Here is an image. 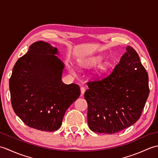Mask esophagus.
Instances as JSON below:
<instances>
[{
  "instance_id": "esophagus-1",
  "label": "esophagus",
  "mask_w": 158,
  "mask_h": 158,
  "mask_svg": "<svg viewBox=\"0 0 158 158\" xmlns=\"http://www.w3.org/2000/svg\"><path fill=\"white\" fill-rule=\"evenodd\" d=\"M85 92V88H83V87H81V96H83V95L84 94V93Z\"/></svg>"
}]
</instances>
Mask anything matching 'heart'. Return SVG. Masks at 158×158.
<instances>
[{"instance_id": "obj_1", "label": "heart", "mask_w": 158, "mask_h": 158, "mask_svg": "<svg viewBox=\"0 0 158 158\" xmlns=\"http://www.w3.org/2000/svg\"><path fill=\"white\" fill-rule=\"evenodd\" d=\"M102 60H103V58L101 56H96V57H94V58L89 59L88 60V63H87V64L90 67L96 66L97 65H98L99 64L101 63L102 62ZM107 69H108V66H107L106 64H102L101 65L99 66L98 70H96V75L98 76L102 75L104 73H105L106 72Z\"/></svg>"}]
</instances>
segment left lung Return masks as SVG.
<instances>
[{
	"label": "left lung",
	"instance_id": "left-lung-1",
	"mask_svg": "<svg viewBox=\"0 0 158 158\" xmlns=\"http://www.w3.org/2000/svg\"><path fill=\"white\" fill-rule=\"evenodd\" d=\"M88 85V126L98 133L112 135L135 123L149 94L148 74L130 46L109 77Z\"/></svg>",
	"mask_w": 158,
	"mask_h": 158
}]
</instances>
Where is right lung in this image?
I'll list each match as a JSON object with an SVG mask.
<instances>
[{"instance_id": "obj_1", "label": "right lung", "mask_w": 158, "mask_h": 158, "mask_svg": "<svg viewBox=\"0 0 158 158\" xmlns=\"http://www.w3.org/2000/svg\"><path fill=\"white\" fill-rule=\"evenodd\" d=\"M59 55L49 43L35 42L13 69L9 79L13 109L32 128L58 130L66 110L81 94L78 85L63 83L65 64Z\"/></svg>"}]
</instances>
